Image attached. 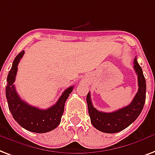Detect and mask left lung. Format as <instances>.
<instances>
[{
  "label": "left lung",
  "instance_id": "obj_1",
  "mask_svg": "<svg viewBox=\"0 0 155 155\" xmlns=\"http://www.w3.org/2000/svg\"><path fill=\"white\" fill-rule=\"evenodd\" d=\"M134 70L137 75L138 91L132 102L110 113L99 111L93 106L90 93L87 95L88 114L92 124L95 128L106 133H116L125 129L135 121L140 115L146 101V84L143 71L138 64L137 58H134Z\"/></svg>",
  "mask_w": 155,
  "mask_h": 155
}]
</instances>
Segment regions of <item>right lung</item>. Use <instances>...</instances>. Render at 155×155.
Returning <instances> with one entry per match:
<instances>
[{"instance_id":"obj_1","label":"right lung","mask_w":155,"mask_h":155,"mask_svg":"<svg viewBox=\"0 0 155 155\" xmlns=\"http://www.w3.org/2000/svg\"><path fill=\"white\" fill-rule=\"evenodd\" d=\"M24 53V50H22L16 56L7 76L5 96L9 109L15 121L23 128L36 133H48L56 128L61 122L65 102L70 93L72 92L74 86L67 88L56 104L48 109L41 110L28 105L20 98L14 84L18 71V65Z\"/></svg>"}]
</instances>
